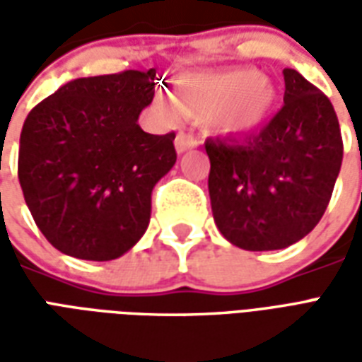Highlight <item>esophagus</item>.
<instances>
[{"instance_id": "34e87169", "label": "esophagus", "mask_w": 362, "mask_h": 362, "mask_svg": "<svg viewBox=\"0 0 362 362\" xmlns=\"http://www.w3.org/2000/svg\"><path fill=\"white\" fill-rule=\"evenodd\" d=\"M174 143H176V151H178V153H184V151L197 147V145H199V139H197L196 135H189V134H184V132H180V134L176 135Z\"/></svg>"}]
</instances>
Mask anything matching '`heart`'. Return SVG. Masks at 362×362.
<instances>
[{"mask_svg": "<svg viewBox=\"0 0 362 362\" xmlns=\"http://www.w3.org/2000/svg\"><path fill=\"white\" fill-rule=\"evenodd\" d=\"M157 104L173 118L184 112L205 118L221 134H246L266 122L275 104V89L246 67L192 71L176 79L174 96L157 93Z\"/></svg>", "mask_w": 362, "mask_h": 362, "instance_id": "heart-1", "label": "heart"}]
</instances>
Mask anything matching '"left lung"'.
<instances>
[{
	"label": "left lung",
	"mask_w": 362,
	"mask_h": 362,
	"mask_svg": "<svg viewBox=\"0 0 362 362\" xmlns=\"http://www.w3.org/2000/svg\"><path fill=\"white\" fill-rule=\"evenodd\" d=\"M283 106L258 134L205 141L215 225L244 250H281L308 235L341 168L329 98L296 69H283Z\"/></svg>",
	"instance_id": "left-lung-1"
}]
</instances>
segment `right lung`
<instances>
[{
    "label": "right lung",
    "instance_id": "obj_1",
    "mask_svg": "<svg viewBox=\"0 0 362 362\" xmlns=\"http://www.w3.org/2000/svg\"><path fill=\"white\" fill-rule=\"evenodd\" d=\"M155 81V69L83 77L28 112L19 184L36 227L67 256L116 259L147 230L151 192L176 163L174 132L137 124Z\"/></svg>",
    "mask_w": 362,
    "mask_h": 362
}]
</instances>
